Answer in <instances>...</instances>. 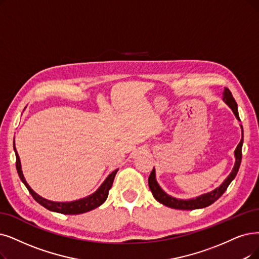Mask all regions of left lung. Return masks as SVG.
Here are the masks:
<instances>
[{
    "instance_id": "1",
    "label": "left lung",
    "mask_w": 259,
    "mask_h": 259,
    "mask_svg": "<svg viewBox=\"0 0 259 259\" xmlns=\"http://www.w3.org/2000/svg\"><path fill=\"white\" fill-rule=\"evenodd\" d=\"M223 101L233 110L236 118L240 121L239 115H238L237 103H236L235 99L233 98L232 92L230 91L229 88H224ZM240 126H241V132H242V137H241L239 144H238L236 150H235L236 161L234 164V168H233L232 172L230 173L229 177L225 179V181L219 186L218 188H215L214 190H212L210 192H207V193L202 194L200 196H196V198L189 199V200H181V199L173 198V196L167 194L160 188V186L158 185V183L156 181V177H155V169H153L150 174V177H149L148 183H149V187L153 193V196L155 198V200L158 201L159 203H161L164 206H168V207H170V208L182 209V210H192V209L207 207V206L211 205L212 203H214L217 200H218L220 196L225 192V190L227 189V187H229V185L232 183V181L236 178L237 172H238V170H239V167H240L241 158H242L241 150H242V144H243V128H242V125H240Z\"/></svg>"
}]
</instances>
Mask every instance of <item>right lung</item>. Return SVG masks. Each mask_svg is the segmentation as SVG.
Returning <instances> with one entry per match:
<instances>
[{
    "label": "right lung",
    "instance_id": "add662e5",
    "mask_svg": "<svg viewBox=\"0 0 259 259\" xmlns=\"http://www.w3.org/2000/svg\"><path fill=\"white\" fill-rule=\"evenodd\" d=\"M14 150L16 153V158H17L16 167H17L19 178L25 185V187L28 189L29 193L32 194L35 201H37L40 205H42L44 207H46L47 209H49L51 211H55V212L64 213V214H79V213H84V212L90 211L92 209L99 207L100 205H102L106 201L109 189L111 188L113 180H115V177L118 172V169L111 172L107 177V179L103 182V184L100 186V188L95 193H92L91 195L87 196V198L73 201V202H53V201H49L47 199H44L42 196L37 194L32 188L29 187L28 184L26 183V181L24 179V175L21 170V162H20L19 155H18V152L15 147V142H14Z\"/></svg>",
    "mask_w": 259,
    "mask_h": 259
}]
</instances>
